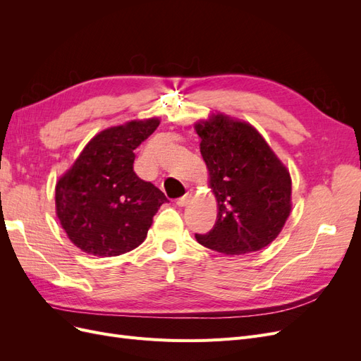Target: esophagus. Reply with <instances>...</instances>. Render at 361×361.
<instances>
[{"mask_svg":"<svg viewBox=\"0 0 361 361\" xmlns=\"http://www.w3.org/2000/svg\"><path fill=\"white\" fill-rule=\"evenodd\" d=\"M190 199H191V194H190V192H187V194L182 195V197H179V199L176 200V204H178V206H180V207L187 206V204H188V202H190Z\"/></svg>","mask_w":361,"mask_h":361,"instance_id":"1","label":"esophagus"}]
</instances>
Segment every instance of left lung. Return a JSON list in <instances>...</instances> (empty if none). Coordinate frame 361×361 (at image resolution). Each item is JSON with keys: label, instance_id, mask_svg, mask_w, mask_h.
Instances as JSON below:
<instances>
[{"label": "left lung", "instance_id": "left-lung-1", "mask_svg": "<svg viewBox=\"0 0 361 361\" xmlns=\"http://www.w3.org/2000/svg\"><path fill=\"white\" fill-rule=\"evenodd\" d=\"M218 202L216 221L197 241L224 255L253 253L271 244L290 214L289 171L257 130L216 114L195 125Z\"/></svg>", "mask_w": 361, "mask_h": 361}]
</instances>
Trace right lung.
Segmentation results:
<instances>
[{
    "instance_id": "add662e5",
    "label": "right lung",
    "mask_w": 361,
    "mask_h": 361,
    "mask_svg": "<svg viewBox=\"0 0 361 361\" xmlns=\"http://www.w3.org/2000/svg\"><path fill=\"white\" fill-rule=\"evenodd\" d=\"M158 118L133 120L93 137L57 182V216L71 241L93 256H118L146 239L154 215L169 202L134 171V150Z\"/></svg>"
}]
</instances>
